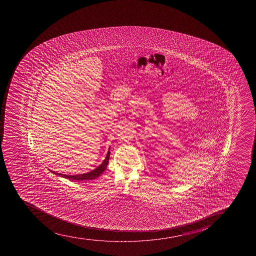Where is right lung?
I'll list each match as a JSON object with an SVG mask.
<instances>
[{
    "mask_svg": "<svg viewBox=\"0 0 256 256\" xmlns=\"http://www.w3.org/2000/svg\"><path fill=\"white\" fill-rule=\"evenodd\" d=\"M109 154H110V148H109L108 152L106 158L104 160V162H102V164L100 166H98V167L92 170L91 172H86V174H84L66 175L62 174H58V172H54V171H52V172H54V174L59 175V176H61V177L68 178V180H72V181H74V180H75V181H81V180H94V178H96L100 176V175L102 174V172H104V170H106L108 164Z\"/></svg>",
    "mask_w": 256,
    "mask_h": 256,
    "instance_id": "obj_1",
    "label": "right lung"
}]
</instances>
